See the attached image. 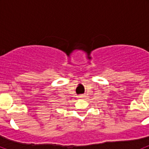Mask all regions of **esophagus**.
<instances>
[{
	"label": "esophagus",
	"mask_w": 149,
	"mask_h": 149,
	"mask_svg": "<svg viewBox=\"0 0 149 149\" xmlns=\"http://www.w3.org/2000/svg\"><path fill=\"white\" fill-rule=\"evenodd\" d=\"M79 98H84V95H80V96H79Z\"/></svg>",
	"instance_id": "34e87169"
}]
</instances>
